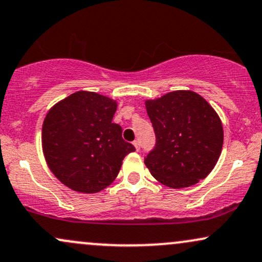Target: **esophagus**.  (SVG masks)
I'll list each match as a JSON object with an SVG mask.
<instances>
[{
	"label": "esophagus",
	"instance_id": "obj_1",
	"mask_svg": "<svg viewBox=\"0 0 262 262\" xmlns=\"http://www.w3.org/2000/svg\"><path fill=\"white\" fill-rule=\"evenodd\" d=\"M133 145H134L135 150H137V151L140 150V141H139V140H135L134 143H133Z\"/></svg>",
	"mask_w": 262,
	"mask_h": 262
}]
</instances>
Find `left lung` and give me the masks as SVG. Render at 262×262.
Instances as JSON below:
<instances>
[{"mask_svg": "<svg viewBox=\"0 0 262 262\" xmlns=\"http://www.w3.org/2000/svg\"><path fill=\"white\" fill-rule=\"evenodd\" d=\"M156 146L145 159L152 177L173 189L206 178L219 161L222 122L212 106L191 90H176L145 101Z\"/></svg>", "mask_w": 262, "mask_h": 262, "instance_id": "8db88e82", "label": "left lung"}]
</instances>
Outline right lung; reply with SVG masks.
I'll return each instance as SVG.
<instances>
[{
    "label": "right lung",
    "instance_id": "obj_1",
    "mask_svg": "<svg viewBox=\"0 0 262 262\" xmlns=\"http://www.w3.org/2000/svg\"><path fill=\"white\" fill-rule=\"evenodd\" d=\"M117 101L80 90L55 103L42 124L41 143L55 177L72 190L99 193L118 176L122 161L135 151L112 123Z\"/></svg>",
    "mask_w": 262,
    "mask_h": 262
}]
</instances>
